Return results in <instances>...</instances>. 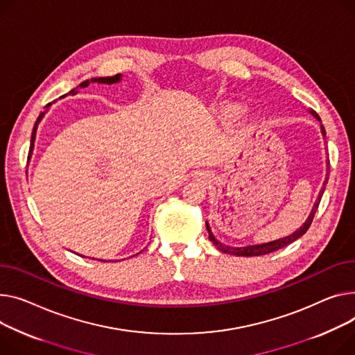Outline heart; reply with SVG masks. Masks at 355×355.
<instances>
[{
  "label": "heart",
  "instance_id": "b5f03b06",
  "mask_svg": "<svg viewBox=\"0 0 355 355\" xmlns=\"http://www.w3.org/2000/svg\"><path fill=\"white\" fill-rule=\"evenodd\" d=\"M239 111H240V107L237 104H232V103H227V104L221 105V108H220V114L224 118H232L239 114Z\"/></svg>",
  "mask_w": 355,
  "mask_h": 355
}]
</instances>
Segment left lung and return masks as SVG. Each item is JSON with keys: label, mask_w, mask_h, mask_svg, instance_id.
<instances>
[{"label": "left lung", "mask_w": 355, "mask_h": 355, "mask_svg": "<svg viewBox=\"0 0 355 355\" xmlns=\"http://www.w3.org/2000/svg\"><path fill=\"white\" fill-rule=\"evenodd\" d=\"M310 114H311L313 116H315L317 120L321 123L318 114H317L314 110H311ZM320 128H321V134H322V137H324V139H325V128H324V125L320 124ZM325 167H327V168H325V178H324V182H322V185H321V190H320V193H318V197H317V200H315V202H314V205H313V208H311V212L309 214V217H306V220L304 221V224H302L300 228H297L293 234L287 235V237H282V239L270 241V243L245 245V247H231V245H225V244H223L221 241H218V240L214 237V234L211 232L209 224L205 221V225H207V230H208V234H209V240L212 241V244H214L220 251L227 252V254H232V255H243V257H254V255L270 254V252H272V251H277V250H279V248H282V247H286V245L294 243L295 240H298L300 237H302V235L306 232V230L310 228V225H311V223H313V218H314L315 212H317V208H318V205H320L321 197H322V194H324V191H325V185H327V182H328V174H329V159H328V158L325 159Z\"/></svg>", "instance_id": "1"}]
</instances>
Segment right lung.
<instances>
[{"instance_id": "1", "label": "right lung", "mask_w": 355, "mask_h": 355, "mask_svg": "<svg viewBox=\"0 0 355 355\" xmlns=\"http://www.w3.org/2000/svg\"><path fill=\"white\" fill-rule=\"evenodd\" d=\"M121 80H123V76H121V74H116V76H114V77H100V78H91V80H87V81L81 83L78 87H80V88H85V87H88L91 83H98V84H107V85H112V84L120 83ZM78 87H77V88H74V89H71L68 94H71V96H76V94L78 92ZM50 105H51V103H50V104H46V107H45L46 110L38 115L37 121H35V125H34V128H33V134H31V146H30V157H31V154H33V151H34V141H35V134H37V128H38V124L41 123V120H42V118H44L45 112L49 111ZM92 259H94V258H92ZM101 261H103V259H101ZM104 263H105V261H104Z\"/></svg>"}]
</instances>
